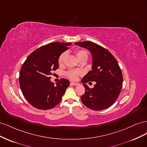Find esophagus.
<instances>
[{"mask_svg": "<svg viewBox=\"0 0 147 147\" xmlns=\"http://www.w3.org/2000/svg\"><path fill=\"white\" fill-rule=\"evenodd\" d=\"M71 84H74V85H75V86H78L80 84L78 83H77V82H71Z\"/></svg>", "mask_w": 147, "mask_h": 147, "instance_id": "esophagus-1", "label": "esophagus"}]
</instances>
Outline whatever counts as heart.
Masks as SVG:
<instances>
[{
  "mask_svg": "<svg viewBox=\"0 0 147 147\" xmlns=\"http://www.w3.org/2000/svg\"><path fill=\"white\" fill-rule=\"evenodd\" d=\"M75 55H76L77 58L79 61L82 60L83 59H88V53L85 50H77L75 51ZM66 57V53H63L59 56L58 58V63L60 65L63 64L64 63L65 59ZM81 71L78 70H73L71 69L67 71L66 73V75L69 78L72 80H76L78 78V76L79 75L81 74Z\"/></svg>",
  "mask_w": 147,
  "mask_h": 147,
  "instance_id": "1",
  "label": "heart"
}]
</instances>
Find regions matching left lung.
<instances>
[{
  "instance_id": "1",
  "label": "left lung",
  "mask_w": 147,
  "mask_h": 147,
  "mask_svg": "<svg viewBox=\"0 0 147 147\" xmlns=\"http://www.w3.org/2000/svg\"><path fill=\"white\" fill-rule=\"evenodd\" d=\"M75 44L87 49L92 56V70L82 80L85 88L81 96L82 103L94 110L110 107L117 99L123 86V75L117 61L110 51L95 43L87 41ZM91 81L96 82L91 89L85 84Z\"/></svg>"
}]
</instances>
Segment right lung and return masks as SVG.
<instances>
[{
    "instance_id": "obj_1",
    "label": "right lung",
    "mask_w": 147,
    "mask_h": 147,
    "mask_svg": "<svg viewBox=\"0 0 147 147\" xmlns=\"http://www.w3.org/2000/svg\"><path fill=\"white\" fill-rule=\"evenodd\" d=\"M72 45L70 42H53L33 51L27 57L20 72V85L29 103L40 110L51 109L58 104L70 84L64 78L51 82L53 71L59 67L58 58Z\"/></svg>"
}]
</instances>
